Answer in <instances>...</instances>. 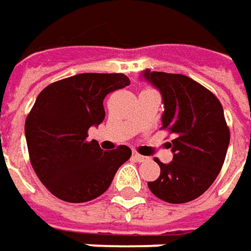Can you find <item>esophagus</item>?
<instances>
[{"label": "esophagus", "instance_id": "1", "mask_svg": "<svg viewBox=\"0 0 251 251\" xmlns=\"http://www.w3.org/2000/svg\"><path fill=\"white\" fill-rule=\"evenodd\" d=\"M134 159L137 160V162H140V163H142V162H148V160H150V158H147V156H142V155H140V153H134Z\"/></svg>", "mask_w": 251, "mask_h": 251}]
</instances>
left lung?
Listing matches in <instances>:
<instances>
[{
  "label": "left lung",
  "instance_id": "8db88e82",
  "mask_svg": "<svg viewBox=\"0 0 251 251\" xmlns=\"http://www.w3.org/2000/svg\"><path fill=\"white\" fill-rule=\"evenodd\" d=\"M142 76L162 95V128L176 134L169 142L173 160L168 165L155 160L160 175L148 187L170 204L193 201L215 181L225 162L230 134L222 104L186 75L147 70Z\"/></svg>",
  "mask_w": 251,
  "mask_h": 251
}]
</instances>
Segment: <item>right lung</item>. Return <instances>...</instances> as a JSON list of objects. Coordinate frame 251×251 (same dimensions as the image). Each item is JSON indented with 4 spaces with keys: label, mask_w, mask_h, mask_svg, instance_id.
<instances>
[{
    "label": "right lung",
    "mask_w": 251,
    "mask_h": 251,
    "mask_svg": "<svg viewBox=\"0 0 251 251\" xmlns=\"http://www.w3.org/2000/svg\"><path fill=\"white\" fill-rule=\"evenodd\" d=\"M130 85L124 74H78L50 83L39 93L25 121L30 163L46 188L67 202L101 196L117 169L130 159L120 145L104 152L88 130L104 119L103 100Z\"/></svg>",
    "instance_id": "add662e5"
}]
</instances>
